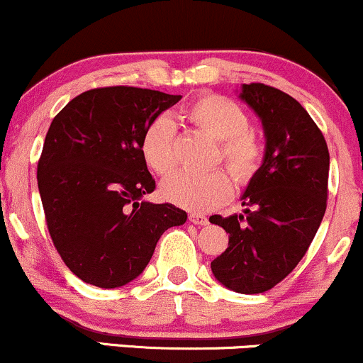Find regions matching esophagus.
<instances>
[{"label":"esophagus","mask_w":363,"mask_h":363,"mask_svg":"<svg viewBox=\"0 0 363 363\" xmlns=\"http://www.w3.org/2000/svg\"><path fill=\"white\" fill-rule=\"evenodd\" d=\"M189 219L194 223V225H199V226H206L207 223H209V219H207L203 214H195V213H192V214L189 216Z\"/></svg>","instance_id":"esophagus-1"}]
</instances>
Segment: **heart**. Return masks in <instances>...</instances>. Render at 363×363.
I'll use <instances>...</instances> for the list:
<instances>
[{
	"mask_svg": "<svg viewBox=\"0 0 363 363\" xmlns=\"http://www.w3.org/2000/svg\"><path fill=\"white\" fill-rule=\"evenodd\" d=\"M190 123L207 135L219 140V157L238 183H247L257 173L262 161V142L254 128L248 127V116L242 106L219 94L199 97L186 108ZM140 154L154 173L168 174L177 164L174 154V123L168 116H157L144 130ZM233 190V182L225 169L209 173L178 171L161 185L164 201L183 209L203 213L225 203Z\"/></svg>",
	"mask_w": 363,
	"mask_h": 363,
	"instance_id": "1",
	"label": "heart"
}]
</instances>
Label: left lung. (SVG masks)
I'll return each mask as SVG.
<instances>
[{
    "mask_svg": "<svg viewBox=\"0 0 363 363\" xmlns=\"http://www.w3.org/2000/svg\"><path fill=\"white\" fill-rule=\"evenodd\" d=\"M238 97L259 116L266 149L242 195L243 214L209 218L230 233L211 269L228 290L252 295L286 278L311 247L325 213L329 150L311 115L288 94L243 84Z\"/></svg>",
    "mask_w": 363,
    "mask_h": 363,
    "instance_id": "8db88e82",
    "label": "left lung"
}]
</instances>
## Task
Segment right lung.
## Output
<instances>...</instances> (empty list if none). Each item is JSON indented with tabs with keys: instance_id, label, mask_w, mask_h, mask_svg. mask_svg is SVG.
Instances as JSON below:
<instances>
[{
	"instance_id": "add662e5",
	"label": "right lung",
	"mask_w": 363,
	"mask_h": 363,
	"mask_svg": "<svg viewBox=\"0 0 363 363\" xmlns=\"http://www.w3.org/2000/svg\"><path fill=\"white\" fill-rule=\"evenodd\" d=\"M182 96L138 87L82 92L55 116L38 164L48 230L73 274L118 288L142 274L161 235L186 221L156 189L140 154L144 130Z\"/></svg>"
}]
</instances>
